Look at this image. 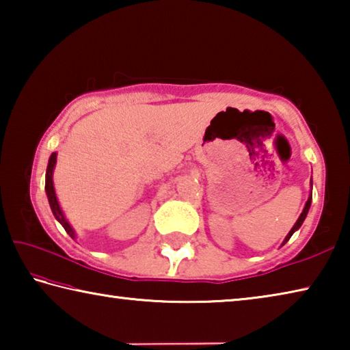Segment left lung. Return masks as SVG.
Wrapping results in <instances>:
<instances>
[{
	"label": "left lung",
	"instance_id": "left-lung-1",
	"mask_svg": "<svg viewBox=\"0 0 350 350\" xmlns=\"http://www.w3.org/2000/svg\"><path fill=\"white\" fill-rule=\"evenodd\" d=\"M310 204H312V194H310V198L307 199V202H306V206H304V210H303V213H301V216L298 217V221H296V224L293 225V228L290 230L288 232V234L286 236V239H284V244H286V242L292 238V234L296 232V230H298L301 225H303V222H304V219H306V216H307V213H309V208H310Z\"/></svg>",
	"mask_w": 350,
	"mask_h": 350
}]
</instances>
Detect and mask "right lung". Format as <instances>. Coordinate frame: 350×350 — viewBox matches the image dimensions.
<instances>
[{
  "mask_svg": "<svg viewBox=\"0 0 350 350\" xmlns=\"http://www.w3.org/2000/svg\"><path fill=\"white\" fill-rule=\"evenodd\" d=\"M55 162H57V152H52L51 157H49V163H47V170H46V194H47V199H49V205H51V210L54 213V216L58 222L63 225V228L66 230V233L70 236V238H74V230L70 228V225L68 224L66 217L63 216L60 205H58V200L55 196V189H54V182H52V171H54L55 167Z\"/></svg>",
  "mask_w": 350,
  "mask_h": 350,
  "instance_id": "right-lung-1",
  "label": "right lung"
}]
</instances>
